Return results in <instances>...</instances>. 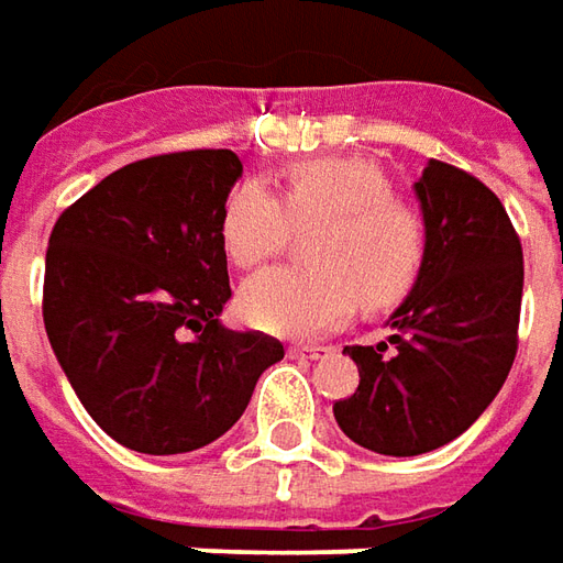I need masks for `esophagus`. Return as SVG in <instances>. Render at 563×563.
<instances>
[{
    "instance_id": "1",
    "label": "esophagus",
    "mask_w": 563,
    "mask_h": 563,
    "mask_svg": "<svg viewBox=\"0 0 563 563\" xmlns=\"http://www.w3.org/2000/svg\"><path fill=\"white\" fill-rule=\"evenodd\" d=\"M288 354H291L294 360H319L329 354V347H325V344H294Z\"/></svg>"
}]
</instances>
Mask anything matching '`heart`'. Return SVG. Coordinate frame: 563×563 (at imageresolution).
I'll list each match as a JSON object with an SVG mask.
<instances>
[{
    "instance_id": "1",
    "label": "heart",
    "mask_w": 563,
    "mask_h": 563,
    "mask_svg": "<svg viewBox=\"0 0 563 563\" xmlns=\"http://www.w3.org/2000/svg\"><path fill=\"white\" fill-rule=\"evenodd\" d=\"M294 228H316L307 269H269L241 288L250 325L285 338L322 335L354 307H395L420 278L426 222L366 159H307L285 172L275 197L263 181H244L222 206L219 238L238 269H256L291 244Z\"/></svg>"
}]
</instances>
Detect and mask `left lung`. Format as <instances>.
<instances>
[{"label":"left lung","mask_w":563,"mask_h":563,"mask_svg":"<svg viewBox=\"0 0 563 563\" xmlns=\"http://www.w3.org/2000/svg\"><path fill=\"white\" fill-rule=\"evenodd\" d=\"M426 263L388 316V341L344 347L360 385L335 400L351 442L417 457L454 442L501 391L517 357L523 247L501 200L464 168L429 159L413 185Z\"/></svg>","instance_id":"8db88e82"}]
</instances>
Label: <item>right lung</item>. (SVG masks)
I'll return each instance as SVG.
<instances>
[{"instance_id": "obj_1", "label": "right lung", "mask_w": 563, "mask_h": 563, "mask_svg": "<svg viewBox=\"0 0 563 563\" xmlns=\"http://www.w3.org/2000/svg\"><path fill=\"white\" fill-rule=\"evenodd\" d=\"M244 165L187 150L102 178L55 222L43 322L84 410L141 454H185L225 435L256 378L285 357L263 332H231L219 222Z\"/></svg>"}]
</instances>
